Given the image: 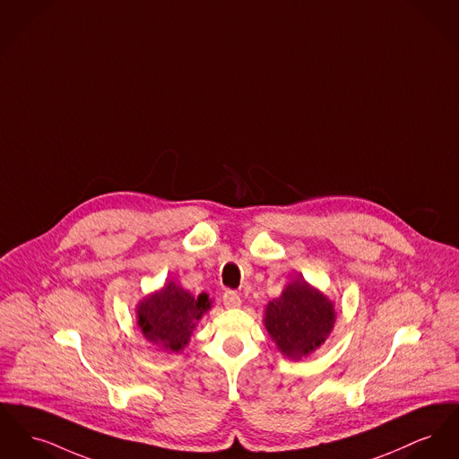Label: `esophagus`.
<instances>
[{
    "instance_id": "obj_1",
    "label": "esophagus",
    "mask_w": 459,
    "mask_h": 459,
    "mask_svg": "<svg viewBox=\"0 0 459 459\" xmlns=\"http://www.w3.org/2000/svg\"><path fill=\"white\" fill-rule=\"evenodd\" d=\"M223 305L227 307V308H238L239 305H241V297L234 291V290H227L225 293H223Z\"/></svg>"
}]
</instances>
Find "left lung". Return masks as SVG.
Listing matches in <instances>:
<instances>
[{"label": "left lung", "mask_w": 459, "mask_h": 459, "mask_svg": "<svg viewBox=\"0 0 459 459\" xmlns=\"http://www.w3.org/2000/svg\"><path fill=\"white\" fill-rule=\"evenodd\" d=\"M333 324V303L301 279L267 305L265 327L281 351L291 359L316 351L331 333Z\"/></svg>", "instance_id": "obj_1"}]
</instances>
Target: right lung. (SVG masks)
Segmentation results:
<instances>
[{"instance_id": "1", "label": "right lung", "mask_w": 459, "mask_h": 459, "mask_svg": "<svg viewBox=\"0 0 459 459\" xmlns=\"http://www.w3.org/2000/svg\"><path fill=\"white\" fill-rule=\"evenodd\" d=\"M208 308L210 299L204 293L194 298L175 282H168L160 293L138 305V325L149 342L160 343L164 351H180L187 345L195 321Z\"/></svg>"}]
</instances>
